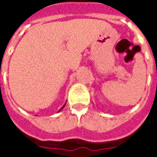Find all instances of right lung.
<instances>
[{
	"instance_id": "1",
	"label": "right lung",
	"mask_w": 157,
	"mask_h": 157,
	"mask_svg": "<svg viewBox=\"0 0 157 157\" xmlns=\"http://www.w3.org/2000/svg\"><path fill=\"white\" fill-rule=\"evenodd\" d=\"M65 104H64V105L62 106V108H61V109H59V110L58 112H59V111H61L62 109H64V108H65Z\"/></svg>"
}]
</instances>
